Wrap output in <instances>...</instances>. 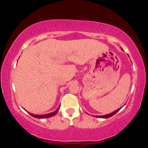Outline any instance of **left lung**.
<instances>
[{
  "instance_id": "1",
  "label": "left lung",
  "mask_w": 148,
  "mask_h": 148,
  "mask_svg": "<svg viewBox=\"0 0 148 148\" xmlns=\"http://www.w3.org/2000/svg\"><path fill=\"white\" fill-rule=\"evenodd\" d=\"M120 109H121V108H119V109L117 110V111L113 112V113H110V114H107V115H102V116H97V118H110V117L113 116V115H115V113H118V112L120 111Z\"/></svg>"
}]
</instances>
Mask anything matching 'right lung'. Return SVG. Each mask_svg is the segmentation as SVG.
<instances>
[{
  "mask_svg": "<svg viewBox=\"0 0 148 148\" xmlns=\"http://www.w3.org/2000/svg\"><path fill=\"white\" fill-rule=\"evenodd\" d=\"M58 110H59V108H58L56 111L53 112V113H49V114H45V115H33V114H30H30L33 117H34V118H50V117L54 116L55 115H56L58 111Z\"/></svg>",
  "mask_w": 148,
  "mask_h": 148,
  "instance_id": "add662e5",
  "label": "right lung"
}]
</instances>
